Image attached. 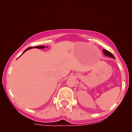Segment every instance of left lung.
I'll return each mask as SVG.
<instances>
[{"label": "left lung", "instance_id": "obj_1", "mask_svg": "<svg viewBox=\"0 0 132 132\" xmlns=\"http://www.w3.org/2000/svg\"><path fill=\"white\" fill-rule=\"evenodd\" d=\"M103 53H104V55H105L106 56H108L113 57V58L115 59L114 56H113V55H112V54L110 52L108 51V50H105V49L103 50Z\"/></svg>", "mask_w": 132, "mask_h": 132}]
</instances>
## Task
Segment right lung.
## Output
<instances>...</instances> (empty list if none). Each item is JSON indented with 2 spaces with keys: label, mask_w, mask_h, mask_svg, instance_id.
Listing matches in <instances>:
<instances>
[{
  "label": "right lung",
  "mask_w": 132,
  "mask_h": 132,
  "mask_svg": "<svg viewBox=\"0 0 132 132\" xmlns=\"http://www.w3.org/2000/svg\"><path fill=\"white\" fill-rule=\"evenodd\" d=\"M35 47V48H44L45 47H45V46H35V47ZM33 48V47H29V48H27V49H26L24 50V52H23V53H24L26 51V50H28L29 49H30V48ZM22 53V54H23ZM22 54H21V55H22Z\"/></svg>",
  "instance_id": "add662e5"
}]
</instances>
